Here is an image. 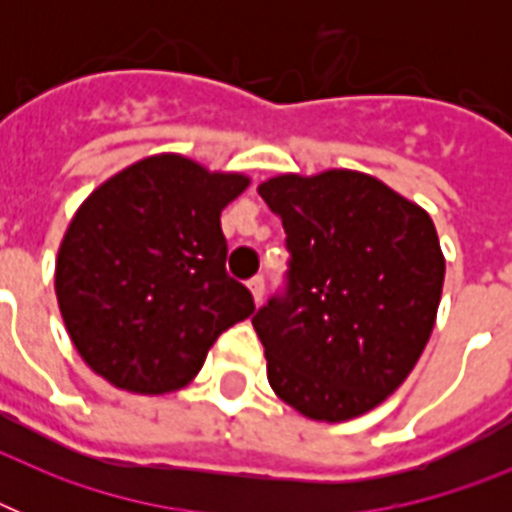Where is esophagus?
Here are the masks:
<instances>
[{
    "instance_id": "obj_1",
    "label": "esophagus",
    "mask_w": 512,
    "mask_h": 512,
    "mask_svg": "<svg viewBox=\"0 0 512 512\" xmlns=\"http://www.w3.org/2000/svg\"><path fill=\"white\" fill-rule=\"evenodd\" d=\"M249 292H252V297H255L257 305L263 303V295H265V279H263V276H255V279H249Z\"/></svg>"
}]
</instances>
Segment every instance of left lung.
I'll use <instances>...</instances> for the list:
<instances>
[{"instance_id": "1", "label": "left lung", "mask_w": 512, "mask_h": 512, "mask_svg": "<svg viewBox=\"0 0 512 512\" xmlns=\"http://www.w3.org/2000/svg\"><path fill=\"white\" fill-rule=\"evenodd\" d=\"M257 193L289 252L284 292L252 319L273 393L311 420L369 412L409 377L436 324V225L364 172L279 175Z\"/></svg>"}]
</instances>
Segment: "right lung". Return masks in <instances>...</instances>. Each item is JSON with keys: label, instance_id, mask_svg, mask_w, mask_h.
<instances>
[{"label": "right lung", "instance_id": "add662e5", "mask_svg": "<svg viewBox=\"0 0 512 512\" xmlns=\"http://www.w3.org/2000/svg\"><path fill=\"white\" fill-rule=\"evenodd\" d=\"M247 185L162 154L90 193L60 244L55 292L92 372L132 393H170L199 374L225 329L252 316V292L225 271L220 228Z\"/></svg>", "mask_w": 512, "mask_h": 512}]
</instances>
